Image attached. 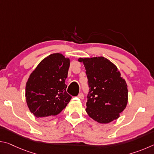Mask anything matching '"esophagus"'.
<instances>
[{
    "mask_svg": "<svg viewBox=\"0 0 154 154\" xmlns=\"http://www.w3.org/2000/svg\"><path fill=\"white\" fill-rule=\"evenodd\" d=\"M77 97L79 98V99H81V100H83V98H84V95H83V94L81 92L79 95L77 96Z\"/></svg>",
    "mask_w": 154,
    "mask_h": 154,
    "instance_id": "esophagus-1",
    "label": "esophagus"
}]
</instances>
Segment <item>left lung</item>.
Wrapping results in <instances>:
<instances>
[{
	"label": "left lung",
	"mask_w": 154,
	"mask_h": 154,
	"mask_svg": "<svg viewBox=\"0 0 154 154\" xmlns=\"http://www.w3.org/2000/svg\"><path fill=\"white\" fill-rule=\"evenodd\" d=\"M85 68L89 92L85 111L101 124L117 119L128 103L127 84L118 68L104 57L79 58Z\"/></svg>",
	"instance_id": "obj_1"
}]
</instances>
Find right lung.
<instances>
[{
  "instance_id": "add662e5",
  "label": "right lung",
  "mask_w": 154,
  "mask_h": 154,
  "mask_svg": "<svg viewBox=\"0 0 154 154\" xmlns=\"http://www.w3.org/2000/svg\"><path fill=\"white\" fill-rule=\"evenodd\" d=\"M70 60L61 54L49 55L30 74L26 85L28 108L36 118L59 114L71 100L65 84Z\"/></svg>"
}]
</instances>
